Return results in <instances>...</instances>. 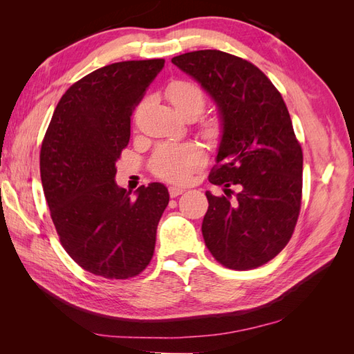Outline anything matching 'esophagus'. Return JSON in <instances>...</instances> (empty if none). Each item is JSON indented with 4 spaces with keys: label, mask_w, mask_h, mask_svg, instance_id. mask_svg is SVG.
<instances>
[{
    "label": "esophagus",
    "mask_w": 354,
    "mask_h": 354,
    "mask_svg": "<svg viewBox=\"0 0 354 354\" xmlns=\"http://www.w3.org/2000/svg\"><path fill=\"white\" fill-rule=\"evenodd\" d=\"M168 190H169V196L171 198H176V196H178L181 194H185V189L183 187H178V186H171Z\"/></svg>",
    "instance_id": "34e87169"
}]
</instances>
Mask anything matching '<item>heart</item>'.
I'll use <instances>...</instances> for the list:
<instances>
[{"label": "heart", "instance_id": "obj_1", "mask_svg": "<svg viewBox=\"0 0 354 354\" xmlns=\"http://www.w3.org/2000/svg\"><path fill=\"white\" fill-rule=\"evenodd\" d=\"M165 95L173 108L183 116L195 120L205 106V95L196 84L189 81H173L167 85ZM202 136L209 142H216L223 133L218 118H208L201 125ZM205 162V152L195 143L162 145L153 158V173L171 183H186L192 174Z\"/></svg>", "mask_w": 354, "mask_h": 354}]
</instances>
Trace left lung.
Returning <instances> with one entry per match:
<instances>
[{"instance_id": "left-lung-1", "label": "left lung", "mask_w": 354, "mask_h": 354, "mask_svg": "<svg viewBox=\"0 0 354 354\" xmlns=\"http://www.w3.org/2000/svg\"><path fill=\"white\" fill-rule=\"evenodd\" d=\"M171 62L209 95L223 125L209 183L229 196L232 184L240 187L234 201L205 192L203 241L229 269H255L285 248L301 207L303 152L291 116L272 81L241 57L199 50Z\"/></svg>"}]
</instances>
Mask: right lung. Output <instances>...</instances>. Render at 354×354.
Here are the masks:
<instances>
[{
    "label": "right lung",
    "mask_w": 354,
    "mask_h": 354,
    "mask_svg": "<svg viewBox=\"0 0 354 354\" xmlns=\"http://www.w3.org/2000/svg\"><path fill=\"white\" fill-rule=\"evenodd\" d=\"M164 63L120 62L88 73L62 95L42 140V189L63 248L106 279L146 269L169 201L162 183L140 186L131 199L115 181L133 111Z\"/></svg>",
    "instance_id": "1"
}]
</instances>
